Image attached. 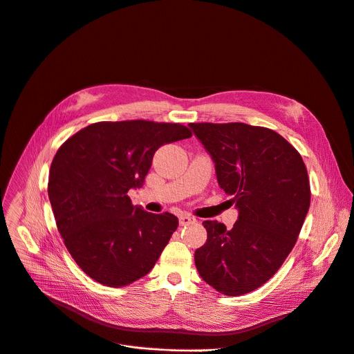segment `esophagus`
<instances>
[{
  "mask_svg": "<svg viewBox=\"0 0 354 354\" xmlns=\"http://www.w3.org/2000/svg\"><path fill=\"white\" fill-rule=\"evenodd\" d=\"M193 222H196V218L194 216H192V215H180L179 216V223L182 225V226H186V225H189V223H193Z\"/></svg>",
  "mask_w": 354,
  "mask_h": 354,
  "instance_id": "esophagus-1",
  "label": "esophagus"
}]
</instances>
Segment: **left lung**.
<instances>
[{
  "label": "left lung",
  "instance_id": "obj_1",
  "mask_svg": "<svg viewBox=\"0 0 354 354\" xmlns=\"http://www.w3.org/2000/svg\"><path fill=\"white\" fill-rule=\"evenodd\" d=\"M238 208L232 229L204 221L194 253L200 277L226 296L264 285L292 252L310 207V182L296 149L277 132L242 122L189 124Z\"/></svg>",
  "mask_w": 354,
  "mask_h": 354
}]
</instances>
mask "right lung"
Returning a JSON list of instances; mask_svg holds the SVG:
<instances>
[{"label": "right lung", "mask_w": 354, "mask_h": 354, "mask_svg": "<svg viewBox=\"0 0 354 354\" xmlns=\"http://www.w3.org/2000/svg\"><path fill=\"white\" fill-rule=\"evenodd\" d=\"M192 138L180 124L97 122L69 138L57 151L48 197L64 243L76 264L105 286H127L147 275L179 221L133 205L154 153Z\"/></svg>", "instance_id": "obj_1"}]
</instances>
